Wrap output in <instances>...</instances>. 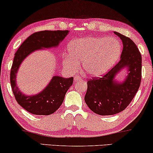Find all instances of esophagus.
Wrapping results in <instances>:
<instances>
[{
  "mask_svg": "<svg viewBox=\"0 0 153 153\" xmlns=\"http://www.w3.org/2000/svg\"><path fill=\"white\" fill-rule=\"evenodd\" d=\"M81 80H82V78H81L80 76H79V75H78V76H74V81H75V82H77V81H79Z\"/></svg>",
  "mask_w": 153,
  "mask_h": 153,
  "instance_id": "34e87169",
  "label": "esophagus"
}]
</instances>
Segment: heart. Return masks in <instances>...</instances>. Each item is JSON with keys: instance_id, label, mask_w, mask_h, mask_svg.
Returning a JSON list of instances; mask_svg holds the SVG:
<instances>
[{"instance_id": "heart-1", "label": "heart", "mask_w": 153, "mask_h": 153, "mask_svg": "<svg viewBox=\"0 0 153 153\" xmlns=\"http://www.w3.org/2000/svg\"><path fill=\"white\" fill-rule=\"evenodd\" d=\"M122 47L114 37L99 36L75 39L68 45L69 53L65 61L72 71L78 68L83 62L87 74L99 76L104 74L120 58Z\"/></svg>"}]
</instances>
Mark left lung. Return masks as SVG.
Returning a JSON list of instances; mask_svg holds the SVG:
<instances>
[{"instance_id": "1", "label": "left lung", "mask_w": 153, "mask_h": 153, "mask_svg": "<svg viewBox=\"0 0 153 153\" xmlns=\"http://www.w3.org/2000/svg\"><path fill=\"white\" fill-rule=\"evenodd\" d=\"M114 33L123 43L120 62L102 77L89 79L84 97L88 108L100 115H112L125 110L134 99L141 81L142 57L139 50L129 38ZM124 68H128V74L120 83L114 78Z\"/></svg>"}]
</instances>
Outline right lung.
<instances>
[{"label":"right lung","mask_w":153,"mask_h":153,"mask_svg":"<svg viewBox=\"0 0 153 153\" xmlns=\"http://www.w3.org/2000/svg\"><path fill=\"white\" fill-rule=\"evenodd\" d=\"M68 33V30L41 31L33 33L22 43L15 53L10 70L12 90L17 103L31 114L49 115L54 113L62 105L74 79L54 76L41 92L36 95L27 96L19 90L16 83L19 67L24 59L35 51L58 46Z\"/></svg>","instance_id":"1"}]
</instances>
